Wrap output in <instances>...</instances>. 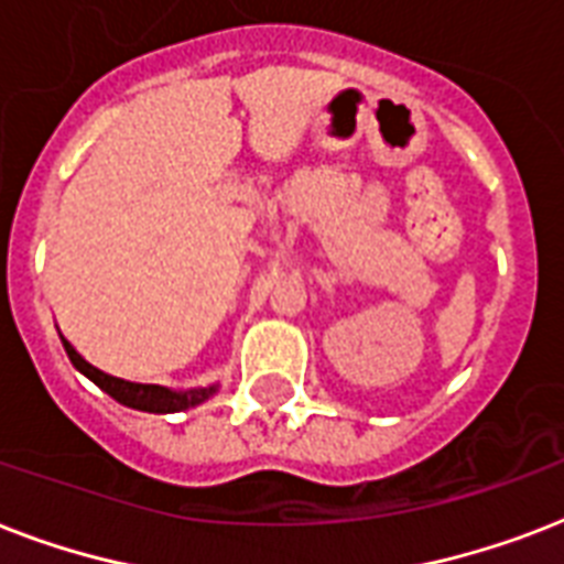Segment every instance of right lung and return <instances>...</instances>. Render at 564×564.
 Instances as JSON below:
<instances>
[{"mask_svg":"<svg viewBox=\"0 0 564 564\" xmlns=\"http://www.w3.org/2000/svg\"><path fill=\"white\" fill-rule=\"evenodd\" d=\"M64 343V351L69 357L75 369L82 371L84 377H90L93 383L99 386L101 392H108L113 401H119L122 406H131V410L140 412H158V415H166V412H181L189 410V406H198L207 398L219 392V383L210 386H195V389H170V386H158V383H137V380H126V377H113L108 371L96 369L90 362L84 360L82 354L75 351L73 345Z\"/></svg>","mask_w":564,"mask_h":564,"instance_id":"add662e5","label":"right lung"}]
</instances>
